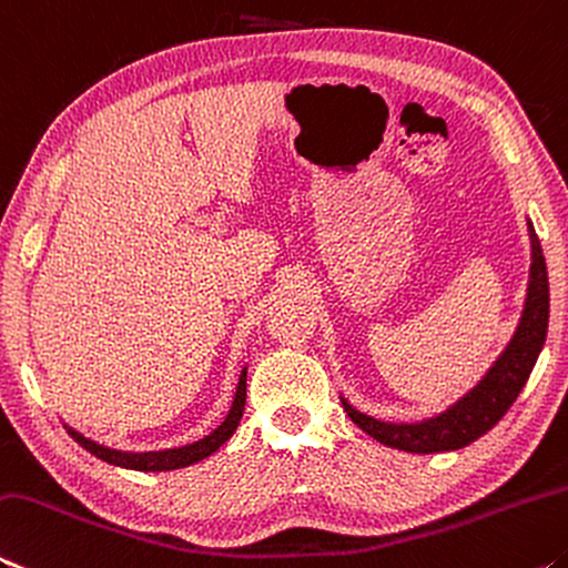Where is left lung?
Instances as JSON below:
<instances>
[{"label": "left lung", "mask_w": 568, "mask_h": 568, "mask_svg": "<svg viewBox=\"0 0 568 568\" xmlns=\"http://www.w3.org/2000/svg\"><path fill=\"white\" fill-rule=\"evenodd\" d=\"M528 236H531V272H528L524 314H520L516 334L510 337L508 347L500 352L494 367L448 410L420 423L377 420V417L359 413L342 397V407L352 417V423L362 427L369 438L405 453L458 450L486 435L508 413L541 355L548 329V272L541 241H538L531 221H528Z\"/></svg>", "instance_id": "obj_1"}]
</instances>
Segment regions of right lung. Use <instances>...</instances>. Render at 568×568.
Returning a JSON list of instances; mask_svg holds the SVG:
<instances>
[{"label":"right lung","instance_id":"1","mask_svg":"<svg viewBox=\"0 0 568 568\" xmlns=\"http://www.w3.org/2000/svg\"><path fill=\"white\" fill-rule=\"evenodd\" d=\"M244 405H246V369H241L236 397L226 415V420H223L211 435H206V438H201L191 445H183V448L151 450V453H125V450H113V448H105V445H98L95 440H90V438H85V435H80L78 430H72V427H68V433L72 435L74 443L82 445V448L95 455V458L110 463V466H120V468H130V470H153V473L175 470V468L193 466V463H199L203 458H209L211 453H216L221 445L236 433L241 415H244Z\"/></svg>","mask_w":568,"mask_h":568}]
</instances>
